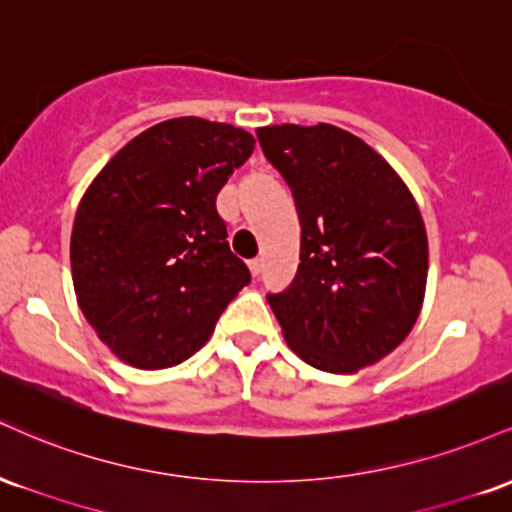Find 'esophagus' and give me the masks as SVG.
I'll use <instances>...</instances> for the list:
<instances>
[{"label": "esophagus", "mask_w": 512, "mask_h": 512, "mask_svg": "<svg viewBox=\"0 0 512 512\" xmlns=\"http://www.w3.org/2000/svg\"><path fill=\"white\" fill-rule=\"evenodd\" d=\"M248 267H250V274H252V276H260V272H262V260H260V257H255V260L248 262Z\"/></svg>", "instance_id": "obj_1"}]
</instances>
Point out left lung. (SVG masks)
<instances>
[{
	"label": "left lung",
	"mask_w": 512,
	"mask_h": 512,
	"mask_svg": "<svg viewBox=\"0 0 512 512\" xmlns=\"http://www.w3.org/2000/svg\"><path fill=\"white\" fill-rule=\"evenodd\" d=\"M257 139L301 221L296 279L267 296L286 344L327 373L373 366L407 339L424 305L419 204L397 170L342 127L269 125Z\"/></svg>",
	"instance_id": "8db88e82"
}]
</instances>
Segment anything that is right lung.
Wrapping results in <instances>:
<instances>
[{"instance_id": "right-lung-1", "label": "right lung", "mask_w": 512, "mask_h": 512, "mask_svg": "<svg viewBox=\"0 0 512 512\" xmlns=\"http://www.w3.org/2000/svg\"><path fill=\"white\" fill-rule=\"evenodd\" d=\"M252 149L245 129L173 117L129 139L86 187L69 243L76 303L127 366L187 361L250 281L216 195Z\"/></svg>"}]
</instances>
